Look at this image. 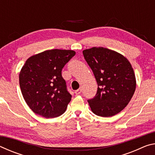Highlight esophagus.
I'll use <instances>...</instances> for the list:
<instances>
[{
  "instance_id": "esophagus-1",
  "label": "esophagus",
  "mask_w": 155,
  "mask_h": 155,
  "mask_svg": "<svg viewBox=\"0 0 155 155\" xmlns=\"http://www.w3.org/2000/svg\"><path fill=\"white\" fill-rule=\"evenodd\" d=\"M81 91H82V90H81V88H79L77 90H76L74 93L77 94V95H78V94H80L81 93Z\"/></svg>"
}]
</instances>
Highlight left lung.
Listing matches in <instances>:
<instances>
[{"label":"left lung","mask_w":155,"mask_h":155,"mask_svg":"<svg viewBox=\"0 0 155 155\" xmlns=\"http://www.w3.org/2000/svg\"><path fill=\"white\" fill-rule=\"evenodd\" d=\"M83 54L98 83L96 96L87 101L91 111L99 116H114L127 107L135 93L131 64L122 54L103 47L84 50Z\"/></svg>","instance_id":"8db88e82"}]
</instances>
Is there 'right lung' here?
I'll use <instances>...</instances> for the list:
<instances>
[{"label": "right lung", "instance_id": "1", "mask_svg": "<svg viewBox=\"0 0 155 155\" xmlns=\"http://www.w3.org/2000/svg\"><path fill=\"white\" fill-rule=\"evenodd\" d=\"M72 50H48L29 57L19 74L26 103L35 114L56 117L66 110L72 96L63 78V68L75 55Z\"/></svg>", "mask_w": 155, "mask_h": 155}]
</instances>
